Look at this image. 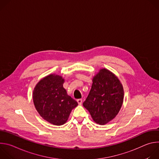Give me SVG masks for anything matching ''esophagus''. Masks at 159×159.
I'll return each mask as SVG.
<instances>
[{
  "instance_id": "esophagus-1",
  "label": "esophagus",
  "mask_w": 159,
  "mask_h": 159,
  "mask_svg": "<svg viewBox=\"0 0 159 159\" xmlns=\"http://www.w3.org/2000/svg\"><path fill=\"white\" fill-rule=\"evenodd\" d=\"M77 102L79 105H81L82 104V99H79L77 100Z\"/></svg>"
}]
</instances>
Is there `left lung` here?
Instances as JSON below:
<instances>
[{
    "mask_svg": "<svg viewBox=\"0 0 159 159\" xmlns=\"http://www.w3.org/2000/svg\"><path fill=\"white\" fill-rule=\"evenodd\" d=\"M123 99L121 82L114 73L103 68L93 77L91 89L83 106L97 124L104 125L118 114Z\"/></svg>",
    "mask_w": 159,
    "mask_h": 159,
    "instance_id": "obj_1",
    "label": "left lung"
}]
</instances>
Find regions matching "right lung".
Listing matches in <instances>:
<instances>
[{
  "mask_svg": "<svg viewBox=\"0 0 159 159\" xmlns=\"http://www.w3.org/2000/svg\"><path fill=\"white\" fill-rule=\"evenodd\" d=\"M61 75L50 74L41 79L35 85L33 99L39 115L48 123L60 126L65 124L77 102L67 94Z\"/></svg>",
  "mask_w": 159,
  "mask_h": 159,
  "instance_id": "add662e5",
  "label": "right lung"
}]
</instances>
